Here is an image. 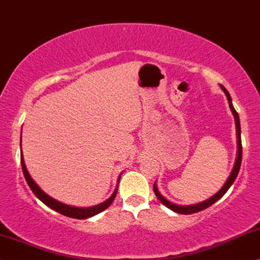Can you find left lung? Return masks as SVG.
I'll return each mask as SVG.
<instances>
[{"instance_id":"8db88e82","label":"left lung","mask_w":260,"mask_h":260,"mask_svg":"<svg viewBox=\"0 0 260 260\" xmlns=\"http://www.w3.org/2000/svg\"><path fill=\"white\" fill-rule=\"evenodd\" d=\"M220 88H222V90L225 92L226 98H228V102H229V107L230 110H232L233 114H234V118H235V125H236V136H238V156H236V161H235V165H234V169L232 171V174H230L229 178L226 179V182L224 183V185L222 187V189L218 191L217 194H214L213 197H211L210 199H207V200H205L204 203H200V204H197V205H189V206H179V205H175L172 203H170L169 200H166V199L162 197L161 194L159 193L158 188H156V185L154 183L153 185V190H154V193L156 195V198L159 199L160 203L162 205H165L166 207L170 208V210L175 211V212L177 213H182V214H191V213H195V212H199V211H203L205 208L210 207L211 205L216 203L217 200H219L220 198L223 197L224 194L228 191V189L232 187V184L234 183V181H235L236 177H238V174L240 171V166H241V160H242V145H241V127H240V118H239V114L238 112L235 111V108H234L233 106V102H232V98H230L228 90H226L225 88H224L223 85H220Z\"/></svg>"}]
</instances>
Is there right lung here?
I'll use <instances>...</instances> for the list:
<instances>
[{
	"mask_svg": "<svg viewBox=\"0 0 260 260\" xmlns=\"http://www.w3.org/2000/svg\"><path fill=\"white\" fill-rule=\"evenodd\" d=\"M20 161H21V168H22V174L25 176V179H26L28 187L31 188L32 193H34L36 197L40 199L43 204H46L48 207H50L52 210L56 211V212L63 214V216L66 217H70V218H76V219H85V218H89V217H92L95 216V214L102 212V211L106 210L108 206H111V204L113 203L115 195H117V190H118V187L115 188V190L113 191V194H112V197L110 199H107V200L104 201V203L96 205V206H92V207H88V208H82V207H73V206H69V205L66 204H62L60 203V201L55 200V199H53L52 197H49V195L44 193L42 189L38 187L36 184V182L34 181V179L31 178L30 174L27 172V169L26 166H25V161H24V156H22V152L20 153ZM120 178V176H119ZM119 181V179H118Z\"/></svg>",
	"mask_w": 260,
	"mask_h": 260,
	"instance_id": "1",
	"label": "right lung"
}]
</instances>
